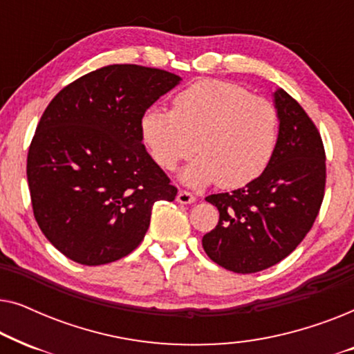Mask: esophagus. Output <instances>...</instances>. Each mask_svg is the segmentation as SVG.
<instances>
[{"mask_svg":"<svg viewBox=\"0 0 354 354\" xmlns=\"http://www.w3.org/2000/svg\"><path fill=\"white\" fill-rule=\"evenodd\" d=\"M177 201L182 203V205H190V203H195L196 201V196L193 195L192 192L180 190V192L177 193Z\"/></svg>","mask_w":354,"mask_h":354,"instance_id":"esophagus-1","label":"esophagus"}]
</instances>
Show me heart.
<instances>
[{
	"label": "heart",
	"mask_w": 354,
	"mask_h": 354,
	"mask_svg": "<svg viewBox=\"0 0 354 354\" xmlns=\"http://www.w3.org/2000/svg\"><path fill=\"white\" fill-rule=\"evenodd\" d=\"M140 132L151 158L166 171H174L195 148L200 151L182 174L188 185L219 180L224 188H240L272 161L280 118L269 100L251 95L245 86L206 79L178 91L172 109L153 106L145 111Z\"/></svg>",
	"instance_id": "obj_1"
}]
</instances>
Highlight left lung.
<instances>
[{
	"label": "left lung",
	"mask_w": 354,
	"mask_h": 354,
	"mask_svg": "<svg viewBox=\"0 0 354 354\" xmlns=\"http://www.w3.org/2000/svg\"><path fill=\"white\" fill-rule=\"evenodd\" d=\"M274 98L280 135L272 161L246 187L206 196L219 222L203 236V248L236 274L287 258L311 230L326 193V149L316 124L287 91Z\"/></svg>",
	"instance_id": "left-lung-1"
}]
</instances>
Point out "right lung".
Returning a JSON list of instances; mask_svg holds the SVG:
<instances>
[{"label": "right lung", "instance_id": "1", "mask_svg": "<svg viewBox=\"0 0 354 354\" xmlns=\"http://www.w3.org/2000/svg\"><path fill=\"white\" fill-rule=\"evenodd\" d=\"M180 77L114 64L64 86L43 113L27 154L38 227L84 266L114 263L145 239L156 201L177 188L142 143L140 120Z\"/></svg>", "mask_w": 354, "mask_h": 354}]
</instances>
